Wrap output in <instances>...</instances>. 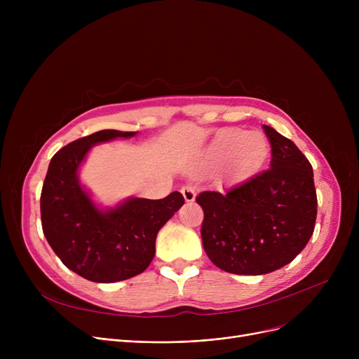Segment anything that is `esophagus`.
<instances>
[{"label":"esophagus","instance_id":"esophagus-1","mask_svg":"<svg viewBox=\"0 0 359 359\" xmlns=\"http://www.w3.org/2000/svg\"><path fill=\"white\" fill-rule=\"evenodd\" d=\"M182 195L186 202H194L196 198V191L192 184H184L182 187Z\"/></svg>","mask_w":359,"mask_h":359}]
</instances>
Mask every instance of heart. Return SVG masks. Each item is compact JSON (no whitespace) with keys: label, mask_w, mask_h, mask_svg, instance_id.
Instances as JSON below:
<instances>
[{"label":"heart","mask_w":359,"mask_h":359,"mask_svg":"<svg viewBox=\"0 0 359 359\" xmlns=\"http://www.w3.org/2000/svg\"><path fill=\"white\" fill-rule=\"evenodd\" d=\"M268 151V141L259 132L227 129L221 132L211 145L210 154L215 163L229 161V172L243 176L263 160Z\"/></svg>","instance_id":"heart-1"}]
</instances>
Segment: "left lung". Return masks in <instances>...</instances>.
Masks as SVG:
<instances>
[{"instance_id": "left-lung-1", "label": "left lung", "mask_w": 359, "mask_h": 359, "mask_svg": "<svg viewBox=\"0 0 359 359\" xmlns=\"http://www.w3.org/2000/svg\"><path fill=\"white\" fill-rule=\"evenodd\" d=\"M271 167L230 191L196 196L203 210L202 244L215 266L236 275H265L288 265L314 231L313 167L297 145L263 125Z\"/></svg>"}]
</instances>
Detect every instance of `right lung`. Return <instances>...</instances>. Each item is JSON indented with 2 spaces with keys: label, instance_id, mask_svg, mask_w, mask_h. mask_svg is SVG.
<instances>
[{
  "label": "right lung",
  "instance_id": "add662e5",
  "mask_svg": "<svg viewBox=\"0 0 359 359\" xmlns=\"http://www.w3.org/2000/svg\"><path fill=\"white\" fill-rule=\"evenodd\" d=\"M137 132L104 129L80 138L56 153L41 195L43 234L64 265L80 276L110 284L142 273L156 255L163 225L184 199L173 192L163 199L129 198L116 208L99 210L79 180L90 148Z\"/></svg>",
  "mask_w": 359,
  "mask_h": 359
}]
</instances>
